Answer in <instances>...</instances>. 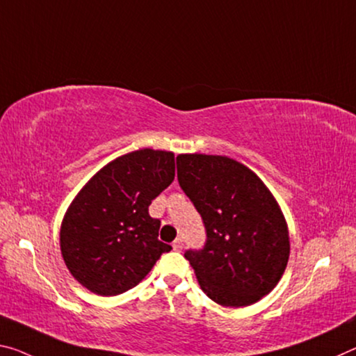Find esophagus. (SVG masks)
<instances>
[{
  "label": "esophagus",
  "instance_id": "obj_1",
  "mask_svg": "<svg viewBox=\"0 0 356 356\" xmlns=\"http://www.w3.org/2000/svg\"><path fill=\"white\" fill-rule=\"evenodd\" d=\"M182 247H184V241L180 239V238L172 242V249L176 250V252H180V250H182Z\"/></svg>",
  "mask_w": 356,
  "mask_h": 356
}]
</instances>
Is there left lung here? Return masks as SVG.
Here are the masks:
<instances>
[{
    "label": "left lung",
    "instance_id": "left-lung-1",
    "mask_svg": "<svg viewBox=\"0 0 356 356\" xmlns=\"http://www.w3.org/2000/svg\"><path fill=\"white\" fill-rule=\"evenodd\" d=\"M177 179L206 227L204 249L185 252L201 290L225 307L250 306L273 291L290 236L263 180L233 158L206 154H180Z\"/></svg>",
    "mask_w": 356,
    "mask_h": 356
}]
</instances>
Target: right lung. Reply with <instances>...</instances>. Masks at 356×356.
Masks as SVG:
<instances>
[{"label": "right lung", "mask_w": 356, "mask_h": 356, "mask_svg": "<svg viewBox=\"0 0 356 356\" xmlns=\"http://www.w3.org/2000/svg\"><path fill=\"white\" fill-rule=\"evenodd\" d=\"M176 176L174 154L140 149L107 163L83 185L61 222V257L95 295L136 286L171 245L158 239L149 206Z\"/></svg>", "instance_id": "add662e5"}]
</instances>
